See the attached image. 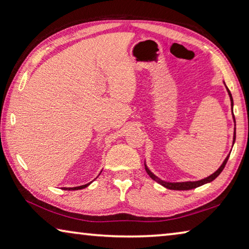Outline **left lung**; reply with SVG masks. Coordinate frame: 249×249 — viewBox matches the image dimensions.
I'll list each match as a JSON object with an SVG mask.
<instances>
[{"label": "left lung", "mask_w": 249, "mask_h": 249, "mask_svg": "<svg viewBox=\"0 0 249 249\" xmlns=\"http://www.w3.org/2000/svg\"><path fill=\"white\" fill-rule=\"evenodd\" d=\"M225 84V82H224ZM226 87V84H225ZM226 90H227V93H229L230 95V99H231V112H233V105H234V102H233V98H231V92L229 90V88L226 87ZM233 120H234V123H235V117H234V114H233ZM235 138H236V128H234V136H233V145L235 142ZM231 153L229 154V156L225 158L224 161H223V163L221 165V167L218 168V169L214 172V174H212L209 177H206V178L204 179H201V180H197V181H184V182H168V181H163L161 179H159L157 176H155L153 172H151L148 167H147V165L145 163V169H146V172L147 174L149 175V177L153 180H155L156 182H158L159 184H161L162 187H165L167 189H170V190H191V189H196L197 187H201V185H203L205 183H209L211 182V181H213L214 179L216 178V177L221 174V172L223 171V169H224V167L226 165L227 160H229V157H230Z\"/></svg>", "instance_id": "1"}]
</instances>
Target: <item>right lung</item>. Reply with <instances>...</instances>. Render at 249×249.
<instances>
[{
  "label": "right lung",
  "instance_id": "right-lung-1",
  "mask_svg": "<svg viewBox=\"0 0 249 249\" xmlns=\"http://www.w3.org/2000/svg\"><path fill=\"white\" fill-rule=\"evenodd\" d=\"M102 172V171H101ZM91 184V182L90 183H87V184H83V185H79V187H73V188H64V190H69V191H71V190H80V189H84V188H87L88 185H90Z\"/></svg>",
  "mask_w": 249,
  "mask_h": 249
}]
</instances>
